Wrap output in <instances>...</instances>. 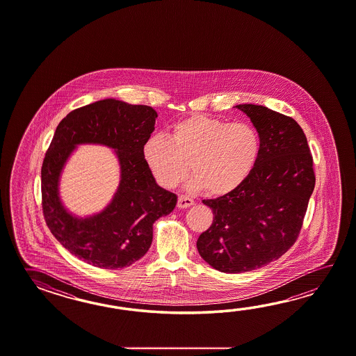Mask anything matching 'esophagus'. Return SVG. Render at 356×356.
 I'll return each instance as SVG.
<instances>
[{
  "label": "esophagus",
  "instance_id": "obj_1",
  "mask_svg": "<svg viewBox=\"0 0 356 356\" xmlns=\"http://www.w3.org/2000/svg\"><path fill=\"white\" fill-rule=\"evenodd\" d=\"M193 204H195V201L191 197L181 195V196L178 197V204H177V206L179 209H187V207L192 206Z\"/></svg>",
  "mask_w": 356,
  "mask_h": 356
}]
</instances>
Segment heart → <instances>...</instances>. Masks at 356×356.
Wrapping results in <instances>:
<instances>
[{"label": "heart", "instance_id": "heart-1", "mask_svg": "<svg viewBox=\"0 0 356 356\" xmlns=\"http://www.w3.org/2000/svg\"><path fill=\"white\" fill-rule=\"evenodd\" d=\"M262 152L259 132L250 123H229L204 114L175 122L167 137H149L143 146L145 164L164 188H175L188 175L192 191L227 196L241 188L257 167Z\"/></svg>", "mask_w": 356, "mask_h": 356}]
</instances>
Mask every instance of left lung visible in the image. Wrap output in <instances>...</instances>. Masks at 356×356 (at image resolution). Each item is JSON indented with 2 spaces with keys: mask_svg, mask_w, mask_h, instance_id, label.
Returning <instances> with one entry per match:
<instances>
[{
  "mask_svg": "<svg viewBox=\"0 0 356 356\" xmlns=\"http://www.w3.org/2000/svg\"><path fill=\"white\" fill-rule=\"evenodd\" d=\"M262 140L257 167L241 188L204 200L213 213L198 236L200 256L221 273H248L280 258L302 229L316 177L302 127L291 117L239 104Z\"/></svg>",
  "mask_w": 356,
  "mask_h": 356,
  "instance_id": "left-lung-1",
  "label": "left lung"
}]
</instances>
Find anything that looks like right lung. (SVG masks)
<instances>
[{
	"instance_id": "1",
	"label": "right lung",
	"mask_w": 356,
	"mask_h": 356,
	"mask_svg": "<svg viewBox=\"0 0 356 356\" xmlns=\"http://www.w3.org/2000/svg\"><path fill=\"white\" fill-rule=\"evenodd\" d=\"M156 117L152 106L104 99L72 111L56 129L42 165L43 215L54 238L89 265L108 270L132 265L152 245V224L175 210L177 196L156 184L143 158ZM81 143L113 148L122 168L111 204L88 218L68 213L58 192L61 169Z\"/></svg>"
}]
</instances>
